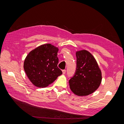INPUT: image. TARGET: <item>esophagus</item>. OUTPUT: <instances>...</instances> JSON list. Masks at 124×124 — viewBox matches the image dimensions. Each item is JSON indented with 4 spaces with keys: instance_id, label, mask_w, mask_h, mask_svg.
<instances>
[{
    "instance_id": "obj_1",
    "label": "esophagus",
    "mask_w": 124,
    "mask_h": 124,
    "mask_svg": "<svg viewBox=\"0 0 124 124\" xmlns=\"http://www.w3.org/2000/svg\"><path fill=\"white\" fill-rule=\"evenodd\" d=\"M62 74H65V73H66V70H62Z\"/></svg>"
}]
</instances>
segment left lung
I'll return each instance as SVG.
<instances>
[{"label":"left lung","mask_w":124,"mask_h":124,"mask_svg":"<svg viewBox=\"0 0 124 124\" xmlns=\"http://www.w3.org/2000/svg\"><path fill=\"white\" fill-rule=\"evenodd\" d=\"M77 69L69 82L70 89L76 95L87 96L96 91L102 80L101 71L95 58L86 50L77 51Z\"/></svg>","instance_id":"8db88e82"}]
</instances>
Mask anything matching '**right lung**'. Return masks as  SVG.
I'll use <instances>...</instances> for the list:
<instances>
[{"label": "right lung", "mask_w": 124, "mask_h": 124, "mask_svg": "<svg viewBox=\"0 0 124 124\" xmlns=\"http://www.w3.org/2000/svg\"><path fill=\"white\" fill-rule=\"evenodd\" d=\"M58 48L51 44L41 45L26 56L23 69L28 78L35 86L46 87L62 73L57 67Z\"/></svg>", "instance_id": "right-lung-1"}]
</instances>
